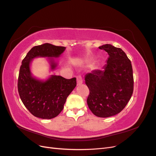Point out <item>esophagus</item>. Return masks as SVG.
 <instances>
[{
  "mask_svg": "<svg viewBox=\"0 0 156 156\" xmlns=\"http://www.w3.org/2000/svg\"><path fill=\"white\" fill-rule=\"evenodd\" d=\"M83 79L81 77V75H78L77 77V85H81V84L83 83Z\"/></svg>",
  "mask_w": 156,
  "mask_h": 156,
  "instance_id": "obj_1",
  "label": "esophagus"
}]
</instances>
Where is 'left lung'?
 Here are the masks:
<instances>
[{
    "label": "left lung",
    "mask_w": 156,
    "mask_h": 156,
    "mask_svg": "<svg viewBox=\"0 0 156 156\" xmlns=\"http://www.w3.org/2000/svg\"><path fill=\"white\" fill-rule=\"evenodd\" d=\"M108 55L102 70H94L84 77L90 94L87 104L94 115L107 118L119 114L133 91V69L130 60L120 48L111 44L99 47Z\"/></svg>",
    "instance_id": "1"
}]
</instances>
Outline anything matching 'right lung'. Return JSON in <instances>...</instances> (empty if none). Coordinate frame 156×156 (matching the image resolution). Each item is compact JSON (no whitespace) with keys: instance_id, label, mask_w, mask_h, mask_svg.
<instances>
[{"instance_id":"right-lung-1","label":"right lung","mask_w":156,"mask_h":156,"mask_svg":"<svg viewBox=\"0 0 156 156\" xmlns=\"http://www.w3.org/2000/svg\"><path fill=\"white\" fill-rule=\"evenodd\" d=\"M66 49L65 47L46 43L32 48L22 61L18 79V92L26 108L36 117L51 119L62 111L68 96L77 85L76 78L67 79L60 75H51L45 80L32 75L30 66L32 60L48 58L51 71H54L58 58Z\"/></svg>"}]
</instances>
